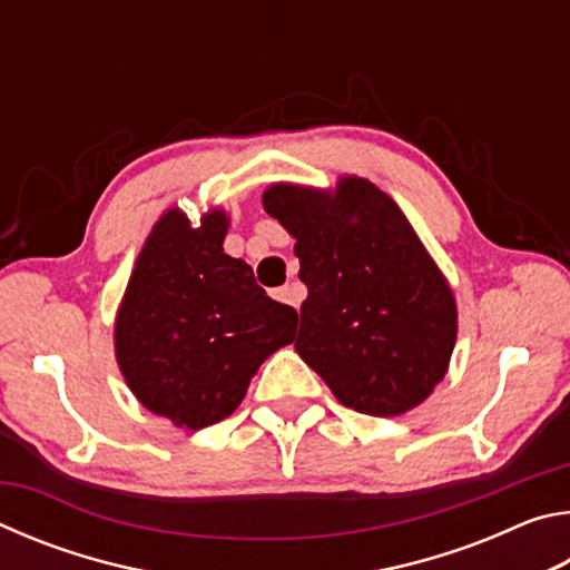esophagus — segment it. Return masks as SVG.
<instances>
[{"mask_svg":"<svg viewBox=\"0 0 570 570\" xmlns=\"http://www.w3.org/2000/svg\"><path fill=\"white\" fill-rule=\"evenodd\" d=\"M276 302H284V304H292V306H296V288L292 286V284H286V286H282V288H274V294H272Z\"/></svg>","mask_w":570,"mask_h":570,"instance_id":"34e87169","label":"esophagus"}]
</instances>
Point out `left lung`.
I'll list each match as a JSON object with an SVG mask.
<instances>
[{
	"instance_id": "1",
	"label": "left lung",
	"mask_w": 570,
	"mask_h": 570,
	"mask_svg": "<svg viewBox=\"0 0 570 570\" xmlns=\"http://www.w3.org/2000/svg\"><path fill=\"white\" fill-rule=\"evenodd\" d=\"M262 204L296 238V352L344 407L397 417L435 392L458 342V304L402 208L372 180L272 183Z\"/></svg>"
}]
</instances>
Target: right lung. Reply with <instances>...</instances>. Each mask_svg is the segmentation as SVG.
Returning <instances> with one entry per match:
<instances>
[{
  "mask_svg": "<svg viewBox=\"0 0 570 570\" xmlns=\"http://www.w3.org/2000/svg\"><path fill=\"white\" fill-rule=\"evenodd\" d=\"M228 214L168 208L142 244L115 314V360L142 407L204 430L246 397L258 366L294 342L298 316L224 250Z\"/></svg>",
  "mask_w": 570,
  "mask_h": 570,
  "instance_id": "right-lung-1",
  "label": "right lung"
}]
</instances>
